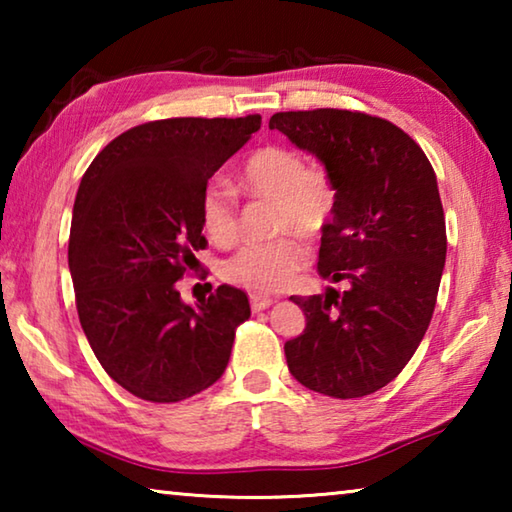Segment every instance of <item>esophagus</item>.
I'll use <instances>...</instances> for the list:
<instances>
[{"instance_id": "esophagus-1", "label": "esophagus", "mask_w": 512, "mask_h": 512, "mask_svg": "<svg viewBox=\"0 0 512 512\" xmlns=\"http://www.w3.org/2000/svg\"><path fill=\"white\" fill-rule=\"evenodd\" d=\"M250 305H253L255 311H262V309H268L273 305V298L271 296H259V293H250Z\"/></svg>"}]
</instances>
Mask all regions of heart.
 <instances>
[{
  "label": "heart",
  "instance_id": "obj_1",
  "mask_svg": "<svg viewBox=\"0 0 512 512\" xmlns=\"http://www.w3.org/2000/svg\"><path fill=\"white\" fill-rule=\"evenodd\" d=\"M241 187L253 196L275 198V230L314 235L336 207V187L320 167H305L302 155L287 146H264L248 155L241 167ZM201 221L216 244L237 237V205L219 183L207 185L201 198ZM307 262V248L296 235L246 244L223 266L225 280L255 293H273L293 280Z\"/></svg>",
  "mask_w": 512,
  "mask_h": 512
}]
</instances>
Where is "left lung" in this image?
Masks as SVG:
<instances>
[{
    "mask_svg": "<svg viewBox=\"0 0 512 512\" xmlns=\"http://www.w3.org/2000/svg\"><path fill=\"white\" fill-rule=\"evenodd\" d=\"M323 164L336 187L318 273L343 282L291 296L305 332L284 343L289 372L309 391L363 397L400 375L431 323L447 235L436 173L402 128L363 112H277L268 121Z\"/></svg>",
    "mask_w": 512,
    "mask_h": 512,
    "instance_id": "8db88e82",
    "label": "left lung"
}]
</instances>
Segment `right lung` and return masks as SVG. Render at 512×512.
I'll return each instance as SVG.
<instances>
[{
    "mask_svg": "<svg viewBox=\"0 0 512 512\" xmlns=\"http://www.w3.org/2000/svg\"><path fill=\"white\" fill-rule=\"evenodd\" d=\"M262 117L149 121L115 137L85 171L69 232L76 309L103 370L149 402H180L221 379L248 296L221 284L187 305L176 282L205 248L207 180Z\"/></svg>",
    "mask_w": 512,
    "mask_h": 512,
    "instance_id": "1",
    "label": "right lung"
}]
</instances>
